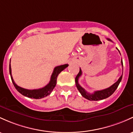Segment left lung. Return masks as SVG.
<instances>
[{"label": "left lung", "instance_id": "obj_1", "mask_svg": "<svg viewBox=\"0 0 133 133\" xmlns=\"http://www.w3.org/2000/svg\"><path fill=\"white\" fill-rule=\"evenodd\" d=\"M107 40L109 41H111L112 42V40L109 38H107ZM119 53H120V52H119ZM121 64H122V66H123L122 60H121ZM81 74H82V71H81V68H79V72L78 75L76 76V77L75 78L76 85L77 88H78L79 91L80 93L81 94V95H82L84 98H85L90 100V101H97V100H103V99L107 98L110 97V95H112L114 93V92L116 91V89L117 88L118 86H119V83H120L121 80H122V75H121V76L119 78V79H118L114 84H113L112 86H110L109 88L104 89V90H99V91H95L93 93H89L87 92L84 88H82V87L79 85V84L78 83L79 78L81 76Z\"/></svg>", "mask_w": 133, "mask_h": 133}]
</instances>
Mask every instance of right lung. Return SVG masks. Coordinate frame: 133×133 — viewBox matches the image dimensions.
Listing matches in <instances>:
<instances>
[{"label":"right lung","instance_id":"obj_1","mask_svg":"<svg viewBox=\"0 0 133 133\" xmlns=\"http://www.w3.org/2000/svg\"><path fill=\"white\" fill-rule=\"evenodd\" d=\"M68 64H64V65H59V66L55 67L54 69L53 72H52V76L50 78V81L49 83V84H46L43 88L36 89V90H27V89L21 88V87L17 86L14 82L13 79L12 74H11V60H10V64H9V73L11 75L12 82L14 84V87L17 90V91H19L23 95L25 96L28 98L35 99H40L42 98H44L46 96L49 95L54 88H55V85L57 84V78L58 75L61 71H62L64 69L68 67Z\"/></svg>","mask_w":133,"mask_h":133}]
</instances>
